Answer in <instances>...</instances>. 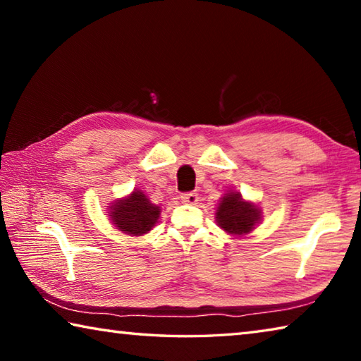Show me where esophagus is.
Listing matches in <instances>:
<instances>
[{
  "instance_id": "esophagus-1",
  "label": "esophagus",
  "mask_w": 361,
  "mask_h": 361,
  "mask_svg": "<svg viewBox=\"0 0 361 361\" xmlns=\"http://www.w3.org/2000/svg\"><path fill=\"white\" fill-rule=\"evenodd\" d=\"M181 200L185 204L194 205V204L199 202V194L197 192H185V194H181Z\"/></svg>"
}]
</instances>
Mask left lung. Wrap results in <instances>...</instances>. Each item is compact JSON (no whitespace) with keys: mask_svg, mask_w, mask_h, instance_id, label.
Wrapping results in <instances>:
<instances>
[{"mask_svg":"<svg viewBox=\"0 0 361 361\" xmlns=\"http://www.w3.org/2000/svg\"><path fill=\"white\" fill-rule=\"evenodd\" d=\"M215 219L226 234L243 237L261 223L262 212L252 200L243 199L239 191H226L218 200Z\"/></svg>","mask_w":361,"mask_h":361,"instance_id":"left-lung-1","label":"left lung"}]
</instances>
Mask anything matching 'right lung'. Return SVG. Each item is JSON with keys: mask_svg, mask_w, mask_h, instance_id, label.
Returning a JSON list of instances; mask_svg holds the SVG:
<instances>
[{"mask_svg": "<svg viewBox=\"0 0 361 361\" xmlns=\"http://www.w3.org/2000/svg\"><path fill=\"white\" fill-rule=\"evenodd\" d=\"M108 216L113 226L122 234L145 235L157 224L161 207L152 204L142 189H133L126 197L108 204Z\"/></svg>", "mask_w": 361, "mask_h": 361, "instance_id": "1", "label": "right lung"}]
</instances>
